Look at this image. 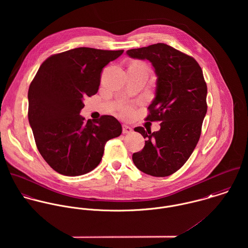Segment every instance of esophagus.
<instances>
[{"instance_id": "34e87169", "label": "esophagus", "mask_w": 248, "mask_h": 248, "mask_svg": "<svg viewBox=\"0 0 248 248\" xmlns=\"http://www.w3.org/2000/svg\"><path fill=\"white\" fill-rule=\"evenodd\" d=\"M132 128L130 127V126H128V125H123L122 126V133L123 134H130V133H132Z\"/></svg>"}]
</instances>
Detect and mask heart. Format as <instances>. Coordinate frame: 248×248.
<instances>
[{"mask_svg":"<svg viewBox=\"0 0 248 248\" xmlns=\"http://www.w3.org/2000/svg\"><path fill=\"white\" fill-rule=\"evenodd\" d=\"M133 111V108L129 105H125V106L121 108V113L123 116H129Z\"/></svg>","mask_w":248,"mask_h":248,"instance_id":"heart-1","label":"heart"}]
</instances>
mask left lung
Returning <instances> with one entry per match:
<instances>
[{
  "label": "left lung",
  "mask_w": 248,
  "mask_h": 248,
  "mask_svg": "<svg viewBox=\"0 0 248 248\" xmlns=\"http://www.w3.org/2000/svg\"><path fill=\"white\" fill-rule=\"evenodd\" d=\"M126 53L136 59L149 60L155 68V97L148 107V121H160V130L152 133L143 127L136 132L146 139L133 161L143 173L167 177L176 173L195 150L207 111V86L202 70L191 56L157 43Z\"/></svg>",
  "instance_id": "left-lung-1"
}]
</instances>
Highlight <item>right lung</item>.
<instances>
[{
	"label": "right lung",
	"instance_id": "right-lung-1",
	"mask_svg": "<svg viewBox=\"0 0 248 248\" xmlns=\"http://www.w3.org/2000/svg\"><path fill=\"white\" fill-rule=\"evenodd\" d=\"M124 50L77 47L49 56L29 89V121L37 149L57 173L75 177L100 163L108 140L122 133L111 115L85 121L83 98L94 95L101 72Z\"/></svg>",
	"mask_w": 248,
	"mask_h": 248
}]
</instances>
